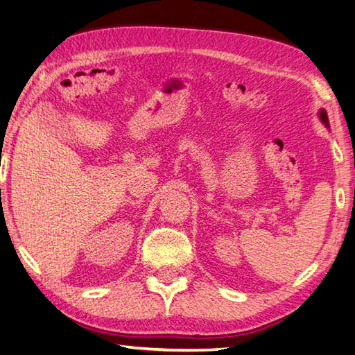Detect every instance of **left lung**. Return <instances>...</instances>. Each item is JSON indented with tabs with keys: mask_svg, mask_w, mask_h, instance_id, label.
Segmentation results:
<instances>
[{
	"mask_svg": "<svg viewBox=\"0 0 355 355\" xmlns=\"http://www.w3.org/2000/svg\"><path fill=\"white\" fill-rule=\"evenodd\" d=\"M318 115H320V120H322V123L324 124V126L329 128V120H328V114H326V110L320 109V112H318Z\"/></svg>",
	"mask_w": 355,
	"mask_h": 355,
	"instance_id": "left-lung-1",
	"label": "left lung"
}]
</instances>
